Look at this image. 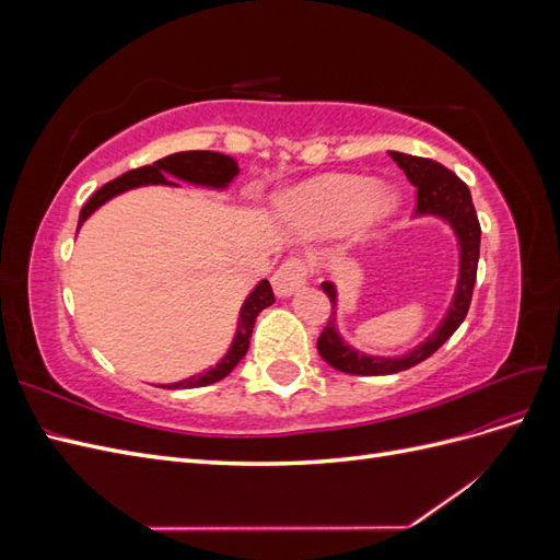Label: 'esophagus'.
<instances>
[{
    "label": "esophagus",
    "mask_w": 560,
    "mask_h": 560,
    "mask_svg": "<svg viewBox=\"0 0 560 560\" xmlns=\"http://www.w3.org/2000/svg\"><path fill=\"white\" fill-rule=\"evenodd\" d=\"M270 282H273L278 296H290L299 287L306 284V266H303L301 259H287L278 266Z\"/></svg>",
    "instance_id": "1"
}]
</instances>
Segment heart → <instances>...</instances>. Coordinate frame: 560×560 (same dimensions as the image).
Masks as SVG:
<instances>
[{"instance_id": "heart-1", "label": "heart", "mask_w": 560, "mask_h": 560, "mask_svg": "<svg viewBox=\"0 0 560 560\" xmlns=\"http://www.w3.org/2000/svg\"><path fill=\"white\" fill-rule=\"evenodd\" d=\"M395 198L383 186L360 177H325L303 186L284 210L299 226L313 233L343 231L352 224H369L387 214Z\"/></svg>"}]
</instances>
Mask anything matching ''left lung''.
Listing matches in <instances>:
<instances>
[{
    "label": "left lung",
    "mask_w": 560,
    "mask_h": 560,
    "mask_svg": "<svg viewBox=\"0 0 560 560\" xmlns=\"http://www.w3.org/2000/svg\"><path fill=\"white\" fill-rule=\"evenodd\" d=\"M389 156H393V161L404 171V175L416 186V214L444 217L453 226L457 241H460V278H457V290L442 325H439V329L425 343H420L416 350L401 354V358H369V354H360L358 350L346 346L336 331L334 319L336 287L331 282H322V290H325V294L331 301V315L327 327L322 329L317 338V352L329 366L358 376L397 374V371L425 362L430 354L442 348L453 336V331L463 325L471 303L474 282H477L481 226L467 184L457 175H453L448 167L432 159L399 154V151H389Z\"/></svg>",
    "instance_id": "1"
}]
</instances>
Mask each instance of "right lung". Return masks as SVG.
Wrapping results in <instances>:
<instances>
[{
    "label": "right lung",
    "instance_id": "obj_1",
    "mask_svg": "<svg viewBox=\"0 0 560 560\" xmlns=\"http://www.w3.org/2000/svg\"><path fill=\"white\" fill-rule=\"evenodd\" d=\"M235 175H238V165H235V161L231 156L217 154V151H179V154L165 156V159L156 161L154 165L138 167V171H130L121 177L107 182L105 186H100V189L86 200V206L81 208L79 226L86 222V219L93 214V210H97L112 196L135 189V186L175 184L167 177H177V179L191 182V184H202V186H214V189H222V186H226ZM273 301H276V296H273V290H270L268 280H261L257 287H254V292L247 296V301L243 303L241 319H238V334H235L233 346L224 354V360L219 362L214 369L206 371V374H198V376H191V378L173 383V385H163V387H171V389L202 387V385H212L217 381L226 378L235 369V364L245 358L257 315L264 308H268Z\"/></svg>",
    "mask_w": 560,
    "mask_h": 560
}]
</instances>
